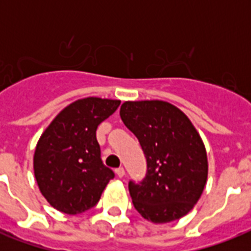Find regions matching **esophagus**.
Segmentation results:
<instances>
[{
  "label": "esophagus",
  "instance_id": "1",
  "mask_svg": "<svg viewBox=\"0 0 251 251\" xmlns=\"http://www.w3.org/2000/svg\"><path fill=\"white\" fill-rule=\"evenodd\" d=\"M116 175H117L118 177L121 178V177H124V176H125V169H124L122 167L117 168V169H116Z\"/></svg>",
  "mask_w": 251,
  "mask_h": 251
}]
</instances>
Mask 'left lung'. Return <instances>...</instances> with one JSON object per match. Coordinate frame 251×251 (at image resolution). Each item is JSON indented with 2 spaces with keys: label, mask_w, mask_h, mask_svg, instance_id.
Here are the masks:
<instances>
[{
  "label": "left lung",
  "mask_w": 251,
  "mask_h": 251,
  "mask_svg": "<svg viewBox=\"0 0 251 251\" xmlns=\"http://www.w3.org/2000/svg\"><path fill=\"white\" fill-rule=\"evenodd\" d=\"M120 116L147 159L146 178L129 182L135 210L155 224L183 218L201 198L208 176L199 133L182 110L163 100L125 101Z\"/></svg>",
  "instance_id": "obj_1"
}]
</instances>
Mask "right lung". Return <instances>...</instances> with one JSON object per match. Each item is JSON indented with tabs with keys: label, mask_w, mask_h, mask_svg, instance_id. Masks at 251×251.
<instances>
[{
	"label": "right lung",
	"mask_w": 251,
	"mask_h": 251,
	"mask_svg": "<svg viewBox=\"0 0 251 251\" xmlns=\"http://www.w3.org/2000/svg\"><path fill=\"white\" fill-rule=\"evenodd\" d=\"M120 100L84 98L57 114L37 141L33 173L47 202L76 215L99 202L114 173L102 164L96 129L113 114Z\"/></svg>",
	"instance_id": "right-lung-1"
}]
</instances>
